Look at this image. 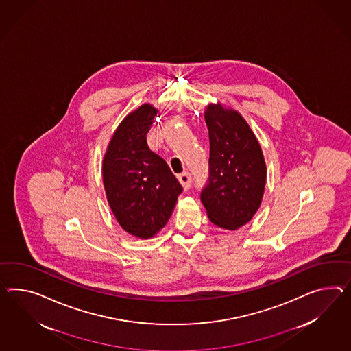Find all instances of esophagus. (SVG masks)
<instances>
[{"mask_svg": "<svg viewBox=\"0 0 351 351\" xmlns=\"http://www.w3.org/2000/svg\"><path fill=\"white\" fill-rule=\"evenodd\" d=\"M178 180H180V184L183 186V189H187L191 187V183H192V177H191V174L189 173H182L178 176Z\"/></svg>", "mask_w": 351, "mask_h": 351, "instance_id": "obj_1", "label": "esophagus"}]
</instances>
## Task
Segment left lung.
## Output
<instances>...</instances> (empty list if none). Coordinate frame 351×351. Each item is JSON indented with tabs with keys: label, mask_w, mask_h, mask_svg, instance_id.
<instances>
[{
	"label": "left lung",
	"mask_w": 351,
	"mask_h": 351,
	"mask_svg": "<svg viewBox=\"0 0 351 351\" xmlns=\"http://www.w3.org/2000/svg\"><path fill=\"white\" fill-rule=\"evenodd\" d=\"M208 180L201 201L213 224L238 229L258 210L266 183L260 144L244 118L221 104H208Z\"/></svg>",
	"instance_id": "obj_1"
}]
</instances>
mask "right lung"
<instances>
[{
	"label": "right lung",
	"instance_id": "1",
	"mask_svg": "<svg viewBox=\"0 0 351 351\" xmlns=\"http://www.w3.org/2000/svg\"><path fill=\"white\" fill-rule=\"evenodd\" d=\"M156 112L152 104L131 112L112 136L103 159L109 206L127 233L144 239L165 226L183 191L167 162L147 146Z\"/></svg>",
	"mask_w": 351,
	"mask_h": 351
}]
</instances>
